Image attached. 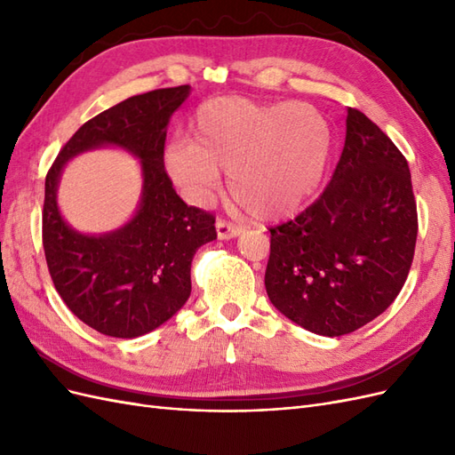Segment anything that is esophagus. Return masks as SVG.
<instances>
[{"label": "esophagus", "mask_w": 455, "mask_h": 455, "mask_svg": "<svg viewBox=\"0 0 455 455\" xmlns=\"http://www.w3.org/2000/svg\"><path fill=\"white\" fill-rule=\"evenodd\" d=\"M216 231H218V239H233L237 237L243 233V228L233 224V222H228V220H218L216 222Z\"/></svg>", "instance_id": "obj_1"}]
</instances>
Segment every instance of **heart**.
Returning <instances> with one entry per match:
<instances>
[{
	"label": "heart",
	"instance_id": "obj_1",
	"mask_svg": "<svg viewBox=\"0 0 455 455\" xmlns=\"http://www.w3.org/2000/svg\"><path fill=\"white\" fill-rule=\"evenodd\" d=\"M330 154V129L307 104H266L244 96L203 102L191 119V139L164 151L174 184L206 201L229 171V191L259 220L291 216L319 188Z\"/></svg>",
	"mask_w": 455,
	"mask_h": 455
}]
</instances>
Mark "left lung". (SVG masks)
Wrapping results in <instances>:
<instances>
[{"label": "left lung", "instance_id": "8db88e82", "mask_svg": "<svg viewBox=\"0 0 455 455\" xmlns=\"http://www.w3.org/2000/svg\"><path fill=\"white\" fill-rule=\"evenodd\" d=\"M269 231L271 304L309 332H355L393 304L414 259L418 209L406 157L374 121L347 108L330 184Z\"/></svg>", "mask_w": 455, "mask_h": 455}]
</instances>
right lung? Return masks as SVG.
<instances>
[{
    "label": "right lung",
    "mask_w": 455,
    "mask_h": 455,
    "mask_svg": "<svg viewBox=\"0 0 455 455\" xmlns=\"http://www.w3.org/2000/svg\"><path fill=\"white\" fill-rule=\"evenodd\" d=\"M189 85L131 96L81 125L45 178L44 251L54 288L77 319L112 338H139L180 309L191 292V259L216 239L214 214L188 206L164 171L171 116ZM119 145L141 159L143 201L131 223L106 236H84L58 211L66 160L81 150Z\"/></svg>",
    "instance_id": "1"
}]
</instances>
